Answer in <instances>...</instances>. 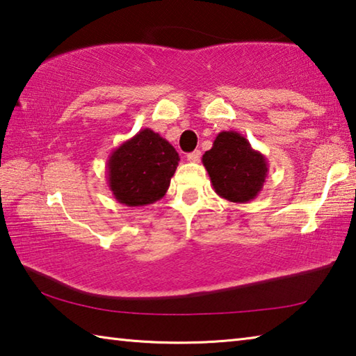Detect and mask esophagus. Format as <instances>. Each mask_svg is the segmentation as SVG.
<instances>
[{
    "label": "esophagus",
    "instance_id": "esophagus-1",
    "mask_svg": "<svg viewBox=\"0 0 356 356\" xmlns=\"http://www.w3.org/2000/svg\"><path fill=\"white\" fill-rule=\"evenodd\" d=\"M186 160L190 161V163H197V161L201 160V152L200 150H195V152H190L186 155Z\"/></svg>",
    "mask_w": 356,
    "mask_h": 356
}]
</instances>
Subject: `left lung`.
<instances>
[{
	"mask_svg": "<svg viewBox=\"0 0 356 356\" xmlns=\"http://www.w3.org/2000/svg\"><path fill=\"white\" fill-rule=\"evenodd\" d=\"M202 165L216 195L229 202L256 200L268 176L265 155L232 130L216 135L212 149L202 155Z\"/></svg>",
	"mask_w": 356,
	"mask_h": 356,
	"instance_id": "obj_1",
	"label": "left lung"
}]
</instances>
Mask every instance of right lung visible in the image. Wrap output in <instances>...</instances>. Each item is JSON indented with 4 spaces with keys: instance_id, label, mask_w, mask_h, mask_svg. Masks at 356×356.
Wrapping results in <instances>:
<instances>
[{
    "instance_id": "obj_1",
    "label": "right lung",
    "mask_w": 356,
    "mask_h": 356,
    "mask_svg": "<svg viewBox=\"0 0 356 356\" xmlns=\"http://www.w3.org/2000/svg\"><path fill=\"white\" fill-rule=\"evenodd\" d=\"M179 161L177 150L165 138L143 129L108 156V186L124 206H149L166 195Z\"/></svg>"
}]
</instances>
